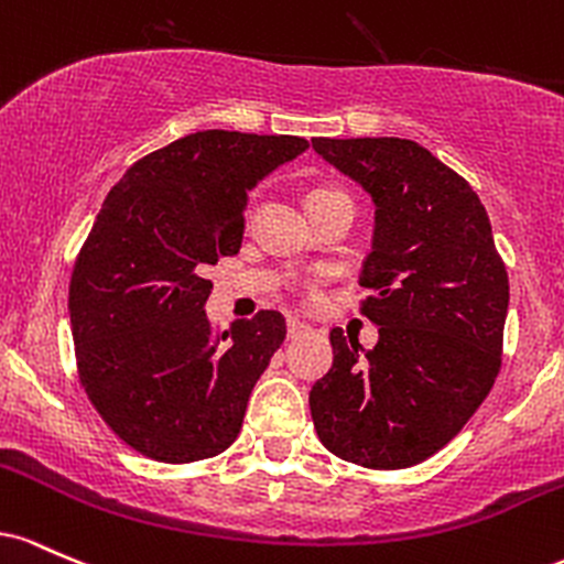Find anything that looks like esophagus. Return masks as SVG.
I'll return each mask as SVG.
<instances>
[{
	"label": "esophagus",
	"mask_w": 564,
	"mask_h": 564,
	"mask_svg": "<svg viewBox=\"0 0 564 564\" xmlns=\"http://www.w3.org/2000/svg\"><path fill=\"white\" fill-rule=\"evenodd\" d=\"M303 333H308V327L303 325V322H295V319L288 322V338H299Z\"/></svg>",
	"instance_id": "esophagus-1"
}]
</instances>
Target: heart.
I'll return each mask as SVG.
<instances>
[{"label":"heart","instance_id":"obj_1","mask_svg":"<svg viewBox=\"0 0 564 564\" xmlns=\"http://www.w3.org/2000/svg\"><path fill=\"white\" fill-rule=\"evenodd\" d=\"M330 194H340V192H335V188H312V192H308L306 202H314V199H322V197H330Z\"/></svg>","mask_w":564,"mask_h":564}]
</instances>
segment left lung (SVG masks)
Listing matches in <instances>:
<instances>
[{"mask_svg":"<svg viewBox=\"0 0 564 564\" xmlns=\"http://www.w3.org/2000/svg\"><path fill=\"white\" fill-rule=\"evenodd\" d=\"M314 151L376 205L359 284L378 344L330 330L312 386L322 445L365 469H408L447 445L501 370L509 276L474 188L404 138H314Z\"/></svg>","mask_w":564,"mask_h":564,"instance_id":"8db88e82","label":"left lung"}]
</instances>
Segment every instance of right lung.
<instances>
[{
    "label": "right lung",
    "instance_id": "1",
    "mask_svg": "<svg viewBox=\"0 0 564 564\" xmlns=\"http://www.w3.org/2000/svg\"><path fill=\"white\" fill-rule=\"evenodd\" d=\"M306 149L299 135L192 132L132 164L100 207L68 288L79 381L145 458L192 464L237 440L288 330L258 312L213 335L202 271L242 248L250 188Z\"/></svg>",
    "mask_w": 564,
    "mask_h": 564
}]
</instances>
